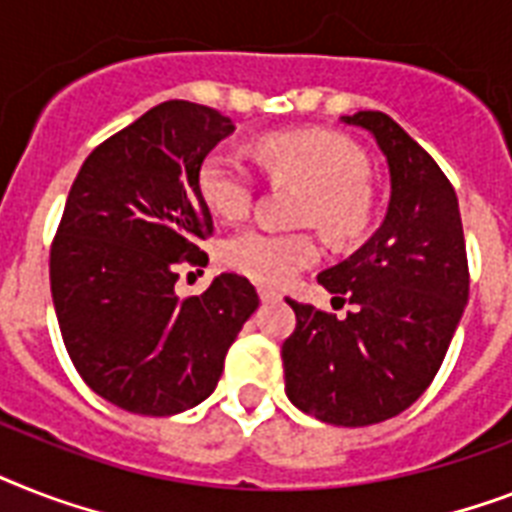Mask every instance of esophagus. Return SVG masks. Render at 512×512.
Segmentation results:
<instances>
[{"label":"esophagus","instance_id":"1","mask_svg":"<svg viewBox=\"0 0 512 512\" xmlns=\"http://www.w3.org/2000/svg\"><path fill=\"white\" fill-rule=\"evenodd\" d=\"M257 294H260V299H263V302H278V299H281V292H278V289H270V286H265V284L257 286Z\"/></svg>","mask_w":512,"mask_h":512}]
</instances>
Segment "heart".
Listing matches in <instances>:
<instances>
[{
	"instance_id": "b5f03b06",
	"label": "heart",
	"mask_w": 512,
	"mask_h": 512,
	"mask_svg": "<svg viewBox=\"0 0 512 512\" xmlns=\"http://www.w3.org/2000/svg\"><path fill=\"white\" fill-rule=\"evenodd\" d=\"M257 165L273 181L302 186L299 223H315L334 242H352L371 218V189L365 184L368 162L350 139L331 131L268 134L252 149ZM199 194L215 215L236 220L255 199V178L239 157L215 149L197 173ZM228 268L247 273L260 284L284 286L299 270L318 263L321 247L307 231H273L249 226L228 236L223 249Z\"/></svg>"
}]
</instances>
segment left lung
Segmentation results:
<instances>
[{
	"label": "left lung",
	"mask_w": 512,
	"mask_h": 512,
	"mask_svg": "<svg viewBox=\"0 0 512 512\" xmlns=\"http://www.w3.org/2000/svg\"><path fill=\"white\" fill-rule=\"evenodd\" d=\"M389 165V207L376 234L318 284L347 318L286 299L297 328L281 347L286 397L331 426H371L413 405L442 368L468 302L463 220L450 178L389 115L360 110Z\"/></svg>",
	"instance_id": "1"
}]
</instances>
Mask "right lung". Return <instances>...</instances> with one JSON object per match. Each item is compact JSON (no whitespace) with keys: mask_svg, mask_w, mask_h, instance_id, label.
Here are the masks:
<instances>
[{"mask_svg":"<svg viewBox=\"0 0 512 512\" xmlns=\"http://www.w3.org/2000/svg\"><path fill=\"white\" fill-rule=\"evenodd\" d=\"M231 131L213 107L170 99L102 141L70 186L49 249L54 313L76 371L120 410L160 418L210 397L260 305L239 273L176 294L178 265L205 263L213 236L199 165Z\"/></svg>","mask_w":512,"mask_h":512,"instance_id":"add662e5","label":"right lung"}]
</instances>
